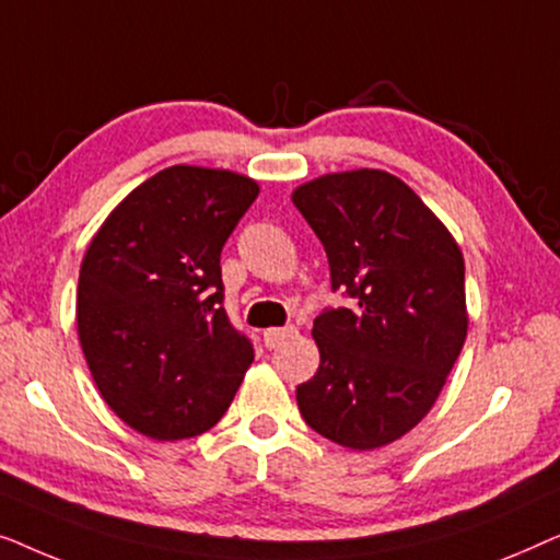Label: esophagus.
Segmentation results:
<instances>
[{
  "label": "esophagus",
  "instance_id": "1",
  "mask_svg": "<svg viewBox=\"0 0 560 560\" xmlns=\"http://www.w3.org/2000/svg\"><path fill=\"white\" fill-rule=\"evenodd\" d=\"M293 334H295V326H285V328H267V331L262 334L265 347H267V349H275V347H278L280 341L290 339V336H293Z\"/></svg>",
  "mask_w": 560,
  "mask_h": 560
}]
</instances>
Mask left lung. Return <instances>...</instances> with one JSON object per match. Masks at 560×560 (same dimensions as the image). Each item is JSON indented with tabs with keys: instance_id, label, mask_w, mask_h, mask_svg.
Returning <instances> with one entry per match:
<instances>
[{
	"instance_id": "left-lung-1",
	"label": "left lung",
	"mask_w": 560,
	"mask_h": 560,
	"mask_svg": "<svg viewBox=\"0 0 560 560\" xmlns=\"http://www.w3.org/2000/svg\"><path fill=\"white\" fill-rule=\"evenodd\" d=\"M293 203L324 244L331 288L357 301L313 320L320 364L298 385V408L343 448L387 446L428 416L462 354L464 255L387 171L326 173L298 186Z\"/></svg>"
}]
</instances>
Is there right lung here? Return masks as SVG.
Returning <instances> with one entry per match:
<instances>
[{
    "label": "right lung",
    "mask_w": 560,
    "mask_h": 560,
    "mask_svg": "<svg viewBox=\"0 0 560 560\" xmlns=\"http://www.w3.org/2000/svg\"><path fill=\"white\" fill-rule=\"evenodd\" d=\"M257 180L165 167L119 201L81 262L75 324L106 405L155 441L219 423L255 351L229 324L221 247Z\"/></svg>",
    "instance_id": "add662e5"
}]
</instances>
